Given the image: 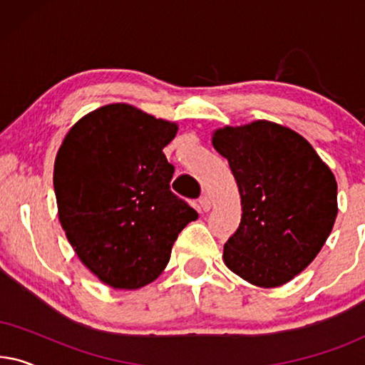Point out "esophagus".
<instances>
[{"mask_svg":"<svg viewBox=\"0 0 365 365\" xmlns=\"http://www.w3.org/2000/svg\"><path fill=\"white\" fill-rule=\"evenodd\" d=\"M199 204H201L202 211H209V209H211V199H209L206 194H202V196L199 197Z\"/></svg>","mask_w":365,"mask_h":365,"instance_id":"34e87169","label":"esophagus"}]
</instances>
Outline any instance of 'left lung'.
<instances>
[{"label":"left lung","instance_id":"1","mask_svg":"<svg viewBox=\"0 0 365 365\" xmlns=\"http://www.w3.org/2000/svg\"><path fill=\"white\" fill-rule=\"evenodd\" d=\"M242 217L224 244V262L259 287L282 286L314 261L337 216V182L301 134L269 121L217 129Z\"/></svg>","mask_w":365,"mask_h":365}]
</instances>
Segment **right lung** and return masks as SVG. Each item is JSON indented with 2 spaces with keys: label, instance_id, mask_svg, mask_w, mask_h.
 Here are the masks:
<instances>
[{
  "label": "right lung",
  "instance_id": "obj_1",
  "mask_svg": "<svg viewBox=\"0 0 365 365\" xmlns=\"http://www.w3.org/2000/svg\"><path fill=\"white\" fill-rule=\"evenodd\" d=\"M176 133L174 123L108 104L79 119L58 151L59 222L84 266L114 289L153 282L197 219L169 186L174 166L163 149Z\"/></svg>",
  "mask_w": 365,
  "mask_h": 365
}]
</instances>
